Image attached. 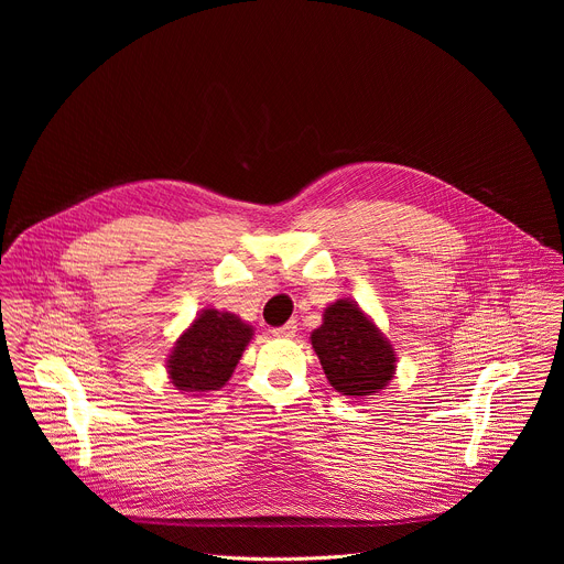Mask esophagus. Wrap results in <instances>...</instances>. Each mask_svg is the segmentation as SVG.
<instances>
[{
    "mask_svg": "<svg viewBox=\"0 0 564 564\" xmlns=\"http://www.w3.org/2000/svg\"><path fill=\"white\" fill-rule=\"evenodd\" d=\"M272 335L274 337H294L296 335V321H288V324L279 326V328H272Z\"/></svg>",
    "mask_w": 564,
    "mask_h": 564,
    "instance_id": "1",
    "label": "esophagus"
}]
</instances>
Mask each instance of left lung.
<instances>
[{"mask_svg": "<svg viewBox=\"0 0 564 564\" xmlns=\"http://www.w3.org/2000/svg\"><path fill=\"white\" fill-rule=\"evenodd\" d=\"M312 348L335 390L366 397L379 392L394 375V350L372 321L352 303L337 301L312 333Z\"/></svg>", "mask_w": 564, "mask_h": 564, "instance_id": "8db88e82", "label": "left lung"}]
</instances>
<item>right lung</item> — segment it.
<instances>
[{
  "mask_svg": "<svg viewBox=\"0 0 564 564\" xmlns=\"http://www.w3.org/2000/svg\"><path fill=\"white\" fill-rule=\"evenodd\" d=\"M252 339V328L238 316L205 310L176 341L170 357V377L178 390H218L231 377L240 355Z\"/></svg>",
  "mask_w": 564,
  "mask_h": 564,
  "instance_id": "obj_1",
  "label": "right lung"
}]
</instances>
